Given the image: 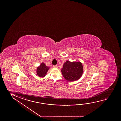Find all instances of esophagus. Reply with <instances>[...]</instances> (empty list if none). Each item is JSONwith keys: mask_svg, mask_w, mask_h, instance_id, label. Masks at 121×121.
<instances>
[{"mask_svg": "<svg viewBox=\"0 0 121 121\" xmlns=\"http://www.w3.org/2000/svg\"><path fill=\"white\" fill-rule=\"evenodd\" d=\"M54 67L57 68H58V66L57 65H55V66H54Z\"/></svg>", "mask_w": 121, "mask_h": 121, "instance_id": "obj_1", "label": "esophagus"}]
</instances>
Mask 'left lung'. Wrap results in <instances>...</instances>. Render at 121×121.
Segmentation results:
<instances>
[{"instance_id":"obj_1","label":"left lung","mask_w":121,"mask_h":121,"mask_svg":"<svg viewBox=\"0 0 121 121\" xmlns=\"http://www.w3.org/2000/svg\"><path fill=\"white\" fill-rule=\"evenodd\" d=\"M65 79L69 81H77L81 77L83 72V65L80 61H66L61 70Z\"/></svg>"}]
</instances>
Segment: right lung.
Instances as JSON below:
<instances>
[{
  "label": "right lung",
  "instance_id": "right-lung-1",
  "mask_svg": "<svg viewBox=\"0 0 121 121\" xmlns=\"http://www.w3.org/2000/svg\"><path fill=\"white\" fill-rule=\"evenodd\" d=\"M50 67L46 66L43 62L40 64L39 66L37 67L36 69V75L40 77H44L47 74V73Z\"/></svg>",
  "mask_w": 121,
  "mask_h": 121
}]
</instances>
